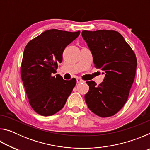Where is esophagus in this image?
<instances>
[{"label":"esophagus","instance_id":"1","mask_svg":"<svg viewBox=\"0 0 150 150\" xmlns=\"http://www.w3.org/2000/svg\"><path fill=\"white\" fill-rule=\"evenodd\" d=\"M83 82H84V81L81 79L80 78H77V83H83Z\"/></svg>","mask_w":150,"mask_h":150}]
</instances>
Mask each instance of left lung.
<instances>
[{
	"mask_svg": "<svg viewBox=\"0 0 150 150\" xmlns=\"http://www.w3.org/2000/svg\"><path fill=\"white\" fill-rule=\"evenodd\" d=\"M92 53L95 67L105 77L100 84L87 81L85 95L88 108L100 117L115 115L125 105L135 78L136 55L120 33L115 30H83L81 33Z\"/></svg>",
	"mask_w": 150,
	"mask_h": 150,
	"instance_id": "obj_1",
	"label": "left lung"
}]
</instances>
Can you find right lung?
Segmentation results:
<instances>
[{
  "mask_svg": "<svg viewBox=\"0 0 150 150\" xmlns=\"http://www.w3.org/2000/svg\"><path fill=\"white\" fill-rule=\"evenodd\" d=\"M80 34L52 29L42 32L28 43L21 64V77L30 106L35 112L44 116L59 111L76 84V79L64 80L57 74V63L63 52Z\"/></svg>",
  "mask_w": 150,
  "mask_h": 150,
  "instance_id": "right-lung-1",
  "label": "right lung"
}]
</instances>
